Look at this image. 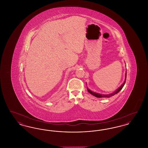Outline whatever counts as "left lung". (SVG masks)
Returning <instances> with one entry per match:
<instances>
[{"label": "left lung", "instance_id": "1", "mask_svg": "<svg viewBox=\"0 0 148 148\" xmlns=\"http://www.w3.org/2000/svg\"><path fill=\"white\" fill-rule=\"evenodd\" d=\"M126 79H127V71H126V73H125V81H124V82L123 83V84L121 85L116 91L113 92V93H112V94H107V95H106V94H98V93H96V92H92V91H91L90 90H89V89H88V88H87V89H88V92H89L90 94H91L92 95L95 96V97H97V98H109V97H112L113 95L116 94L118 92H120V91L121 90V89L123 88V87L124 86V85L125 84Z\"/></svg>", "mask_w": 148, "mask_h": 148}]
</instances>
